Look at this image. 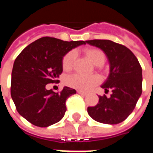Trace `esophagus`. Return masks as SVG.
<instances>
[{
	"label": "esophagus",
	"instance_id": "esophagus-1",
	"mask_svg": "<svg viewBox=\"0 0 153 153\" xmlns=\"http://www.w3.org/2000/svg\"><path fill=\"white\" fill-rule=\"evenodd\" d=\"M77 93H79V94H80V95H83V96H86L87 95L86 93H84V92H83V91H79V90Z\"/></svg>",
	"mask_w": 153,
	"mask_h": 153
}]
</instances>
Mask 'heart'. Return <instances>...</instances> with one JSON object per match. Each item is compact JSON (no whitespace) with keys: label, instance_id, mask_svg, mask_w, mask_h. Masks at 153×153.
<instances>
[{"label":"heart","instance_id":"obj_1","mask_svg":"<svg viewBox=\"0 0 153 153\" xmlns=\"http://www.w3.org/2000/svg\"><path fill=\"white\" fill-rule=\"evenodd\" d=\"M85 54L89 60L97 66H102L105 63L106 56L102 51L97 48H89L85 50ZM76 58V52L70 51L65 55L62 60V67L64 70H70L74 66V63ZM100 82V78L96 74L85 75L79 73L71 74L66 78V83L80 91H88L93 87L96 86Z\"/></svg>","mask_w":153,"mask_h":153}]
</instances>
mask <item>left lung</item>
I'll return each mask as SVG.
<instances>
[{
	"instance_id": "8db88e82",
	"label": "left lung",
	"mask_w": 153,
	"mask_h": 153,
	"mask_svg": "<svg viewBox=\"0 0 153 153\" xmlns=\"http://www.w3.org/2000/svg\"><path fill=\"white\" fill-rule=\"evenodd\" d=\"M87 43L100 48L110 64V74L102 85L110 97L99 96L95 106H88V113L100 123L116 125L124 121L134 109L142 94V68L128 48L110 40H88Z\"/></svg>"
}]
</instances>
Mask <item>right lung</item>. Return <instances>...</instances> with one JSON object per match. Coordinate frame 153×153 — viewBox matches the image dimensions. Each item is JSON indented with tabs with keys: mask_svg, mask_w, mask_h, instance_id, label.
<instances>
[{
	"mask_svg": "<svg viewBox=\"0 0 153 153\" xmlns=\"http://www.w3.org/2000/svg\"><path fill=\"white\" fill-rule=\"evenodd\" d=\"M83 44L86 42L43 37L27 46L15 59L10 94L17 111L28 122L47 127L63 118L67 98L76 91L64 87L61 92L55 93L46 86L59 81L65 55Z\"/></svg>",
	"mask_w": 153,
	"mask_h": 153,
	"instance_id": "right-lung-1",
	"label": "right lung"
}]
</instances>
